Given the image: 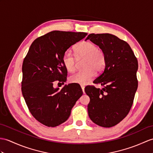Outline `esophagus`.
<instances>
[{
	"label": "esophagus",
	"mask_w": 153,
	"mask_h": 153,
	"mask_svg": "<svg viewBox=\"0 0 153 153\" xmlns=\"http://www.w3.org/2000/svg\"><path fill=\"white\" fill-rule=\"evenodd\" d=\"M81 89H82L83 93H85V91H84V90H85V86H83V85H81Z\"/></svg>",
	"instance_id": "34e87169"
}]
</instances>
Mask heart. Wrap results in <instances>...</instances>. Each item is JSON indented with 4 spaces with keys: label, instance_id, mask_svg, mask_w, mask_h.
I'll use <instances>...</instances> for the list:
<instances>
[{
    "label": "heart",
    "instance_id": "heart-1",
    "mask_svg": "<svg viewBox=\"0 0 153 153\" xmlns=\"http://www.w3.org/2000/svg\"><path fill=\"white\" fill-rule=\"evenodd\" d=\"M75 56L68 49L63 53L62 61L66 70L73 72L76 68V59H84L82 70L73 74L69 78L71 83L85 85L94 76L95 71L100 72L106 65V56L102 49L91 42H83L74 47Z\"/></svg>",
    "mask_w": 153,
    "mask_h": 153
}]
</instances>
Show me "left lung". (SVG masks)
Listing matches in <instances>:
<instances>
[{
    "label": "left lung",
    "mask_w": 153,
    "mask_h": 153,
    "mask_svg": "<svg viewBox=\"0 0 153 153\" xmlns=\"http://www.w3.org/2000/svg\"><path fill=\"white\" fill-rule=\"evenodd\" d=\"M90 40L105 54L104 71L94 80L102 89L88 85L85 89L90 98L88 113L97 125L109 128L128 114L137 88V58L126 42L111 34H90Z\"/></svg>",
    "instance_id": "obj_1"
}]
</instances>
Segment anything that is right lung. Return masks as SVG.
<instances>
[{
    "label": "right lung",
    "mask_w": 153,
    "mask_h": 153,
    "mask_svg": "<svg viewBox=\"0 0 153 153\" xmlns=\"http://www.w3.org/2000/svg\"><path fill=\"white\" fill-rule=\"evenodd\" d=\"M87 35L51 31L33 42L23 60L21 91L32 115L42 125L55 127L65 123L83 94L77 85H66L59 90L53 87V84L64 83L66 80L63 53Z\"/></svg>",
    "instance_id": "1"
}]
</instances>
